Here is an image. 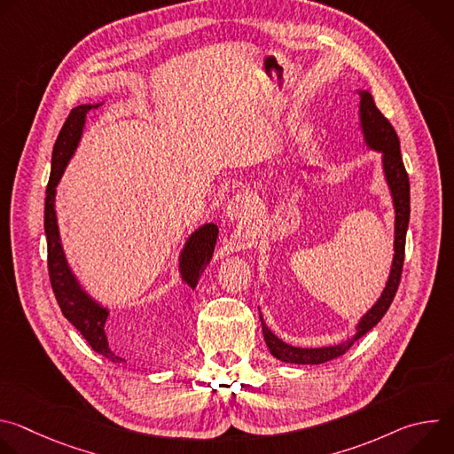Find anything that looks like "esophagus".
<instances>
[{"label":"esophagus","instance_id":"obj_1","mask_svg":"<svg viewBox=\"0 0 454 454\" xmlns=\"http://www.w3.org/2000/svg\"><path fill=\"white\" fill-rule=\"evenodd\" d=\"M253 210H254V200L251 193H237V196H233L228 205H226V219L235 223V221H242V219H247L249 215H253Z\"/></svg>","mask_w":454,"mask_h":454}]
</instances>
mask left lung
I'll list each match as a JSON object with an SVG mask.
<instances>
[{
  "mask_svg": "<svg viewBox=\"0 0 454 454\" xmlns=\"http://www.w3.org/2000/svg\"><path fill=\"white\" fill-rule=\"evenodd\" d=\"M359 127L363 131L364 145L370 151L380 153L382 160V172L387 188L392 193V203L395 210V235H394V261L390 268V277L386 280V286L379 296V300L368 309L363 317L359 319L356 334L338 345L331 347H317V348H301L293 347L286 341H282L278 336L271 333V329L266 325V321L261 314L264 341L270 348V352L284 361V363H294V364H321L331 359H336L343 356L359 338H363L370 329H373L377 323L382 319L386 310L390 309L395 293L399 289L401 275H403V264H404V246H406V231L410 223V177L403 163L401 156V142L395 133L392 123L377 109L373 97L366 90H359Z\"/></svg>",
  "mask_w": 454,
  "mask_h": 454,
  "instance_id": "left-lung-1",
  "label": "left lung"
}]
</instances>
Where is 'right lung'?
<instances>
[{"mask_svg": "<svg viewBox=\"0 0 454 454\" xmlns=\"http://www.w3.org/2000/svg\"><path fill=\"white\" fill-rule=\"evenodd\" d=\"M102 104V102H100ZM100 104H82L72 109L67 121H64L57 142L51 153V172L46 186L44 200V233L48 242V273L53 294L57 303L72 325L84 336L90 347L113 363H120L121 357L116 356L106 336V319L109 316V309L97 301L79 282L75 273L72 271L64 247L60 244V233L55 214V188L74 158L79 142L82 138V131L86 125V116L91 109ZM219 228L214 223H207L192 231L186 239L181 253H179V275L181 280L196 289L200 277L207 270L212 261L215 249Z\"/></svg>", "mask_w": 454, "mask_h": 454, "instance_id": "right-lung-1", "label": "right lung"}]
</instances>
